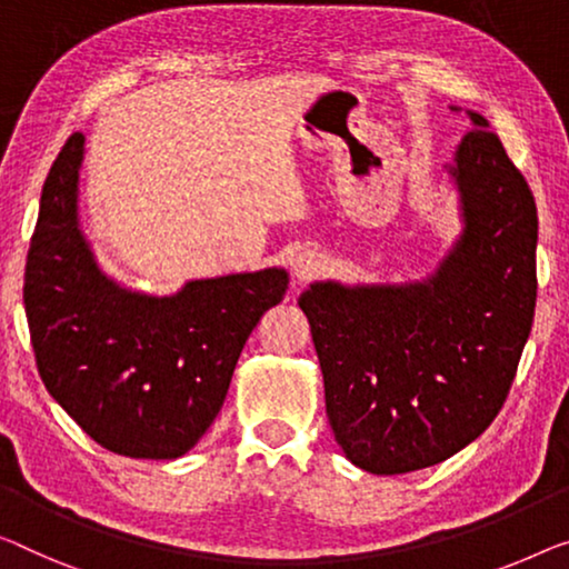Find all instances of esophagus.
Wrapping results in <instances>:
<instances>
[{
    "label": "esophagus",
    "mask_w": 569,
    "mask_h": 569,
    "mask_svg": "<svg viewBox=\"0 0 569 569\" xmlns=\"http://www.w3.org/2000/svg\"><path fill=\"white\" fill-rule=\"evenodd\" d=\"M291 266H293V276L299 278V281H311L313 276H319L321 270H325V260H321L317 250L303 248V250L296 252Z\"/></svg>",
    "instance_id": "obj_1"
}]
</instances>
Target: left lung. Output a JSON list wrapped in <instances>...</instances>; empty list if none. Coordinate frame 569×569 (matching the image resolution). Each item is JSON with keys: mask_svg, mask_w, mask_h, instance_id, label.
Returning a JSON list of instances; mask_svg holds the SVG:
<instances>
[{"mask_svg": "<svg viewBox=\"0 0 569 569\" xmlns=\"http://www.w3.org/2000/svg\"><path fill=\"white\" fill-rule=\"evenodd\" d=\"M455 112L460 109L452 107ZM447 166L462 232L411 283L317 281L299 296L327 417L347 460L372 475L429 468L498 417L537 307V203L482 114Z\"/></svg>", "mask_w": 569, "mask_h": 569, "instance_id": "left-lung-1", "label": "left lung"}]
</instances>
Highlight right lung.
<instances>
[{
  "mask_svg": "<svg viewBox=\"0 0 569 569\" xmlns=\"http://www.w3.org/2000/svg\"><path fill=\"white\" fill-rule=\"evenodd\" d=\"M81 160L83 134L73 132L42 186L24 266L38 372L97 445L176 460L217 419L242 347L283 301L288 273L199 278L173 296L130 291L99 268L81 232Z\"/></svg>",
  "mask_w": 569,
  "mask_h": 569,
  "instance_id": "right-lung-1",
  "label": "right lung"
}]
</instances>
